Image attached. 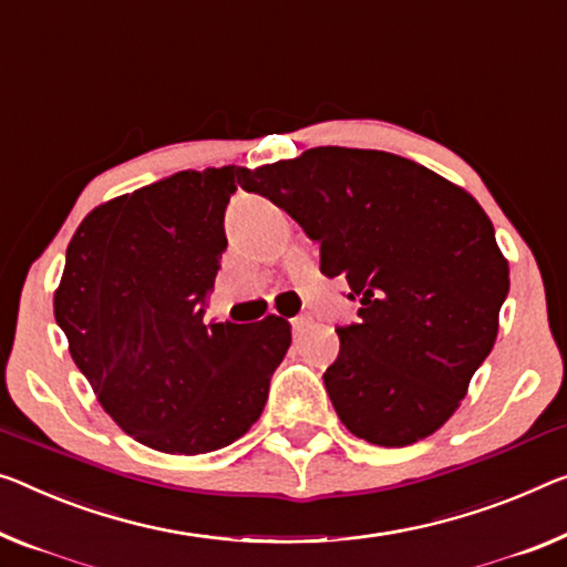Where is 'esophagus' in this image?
Returning <instances> with one entry per match:
<instances>
[{"mask_svg":"<svg viewBox=\"0 0 567 567\" xmlns=\"http://www.w3.org/2000/svg\"><path fill=\"white\" fill-rule=\"evenodd\" d=\"M291 327H293V334H303V332H309V327H311V317H307V313H301V317L291 319Z\"/></svg>","mask_w":567,"mask_h":567,"instance_id":"obj_1","label":"esophagus"}]
</instances>
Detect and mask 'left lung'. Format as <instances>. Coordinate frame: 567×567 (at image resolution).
I'll return each instance as SVG.
<instances>
[{"label":"left lung","mask_w":567,"mask_h":567,"mask_svg":"<svg viewBox=\"0 0 567 567\" xmlns=\"http://www.w3.org/2000/svg\"><path fill=\"white\" fill-rule=\"evenodd\" d=\"M240 187L319 240L321 274L347 278L362 303L324 372L347 431L385 449L439 431L492 352L509 293L482 205L405 156L347 146L248 169Z\"/></svg>","instance_id":"obj_1"}]
</instances>
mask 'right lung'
<instances>
[{
    "instance_id": "1",
    "label": "right lung",
    "mask_w": 567,
    "mask_h": 567,
    "mask_svg": "<svg viewBox=\"0 0 567 567\" xmlns=\"http://www.w3.org/2000/svg\"><path fill=\"white\" fill-rule=\"evenodd\" d=\"M246 167L177 172L83 217L55 289V321L113 421L162 454L230 446L264 413L291 324H205L225 207Z\"/></svg>"
}]
</instances>
